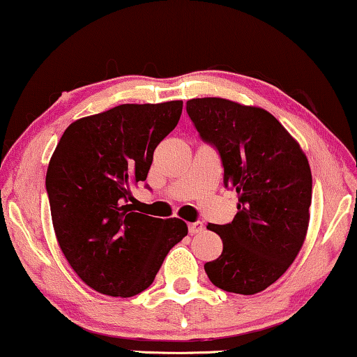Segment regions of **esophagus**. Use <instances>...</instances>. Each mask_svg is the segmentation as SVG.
<instances>
[{"instance_id": "obj_1", "label": "esophagus", "mask_w": 357, "mask_h": 357, "mask_svg": "<svg viewBox=\"0 0 357 357\" xmlns=\"http://www.w3.org/2000/svg\"><path fill=\"white\" fill-rule=\"evenodd\" d=\"M202 231H204V222L197 221V222H190V225H189V234H190V236L200 234Z\"/></svg>"}]
</instances>
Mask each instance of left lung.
Wrapping results in <instances>:
<instances>
[{
  "label": "left lung",
  "mask_w": 357,
  "mask_h": 357,
  "mask_svg": "<svg viewBox=\"0 0 357 357\" xmlns=\"http://www.w3.org/2000/svg\"><path fill=\"white\" fill-rule=\"evenodd\" d=\"M202 139L218 149L225 185L237 192L229 225H208L222 253L205 263L213 285L255 295L273 285L305 243L310 226L312 176L300 144L274 115L222 98L188 100Z\"/></svg>",
  "instance_id": "obj_1"
}]
</instances>
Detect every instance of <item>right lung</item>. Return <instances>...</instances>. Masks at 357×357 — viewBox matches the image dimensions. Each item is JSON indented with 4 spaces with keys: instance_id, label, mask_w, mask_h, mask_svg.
I'll use <instances>...</instances> for the list:
<instances>
[{
    "instance_id": "1",
    "label": "right lung",
    "mask_w": 357,
    "mask_h": 357,
    "mask_svg": "<svg viewBox=\"0 0 357 357\" xmlns=\"http://www.w3.org/2000/svg\"><path fill=\"white\" fill-rule=\"evenodd\" d=\"M181 112L183 100L121 104L73 121L57 142L46 172L52 226L68 264L99 294H141L188 236L179 218L158 220L128 204Z\"/></svg>"
}]
</instances>
